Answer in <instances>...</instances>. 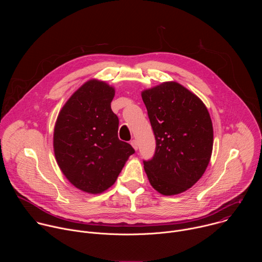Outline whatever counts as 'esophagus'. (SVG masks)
I'll list each match as a JSON object with an SVG mask.
<instances>
[{"mask_svg": "<svg viewBox=\"0 0 262 262\" xmlns=\"http://www.w3.org/2000/svg\"><path fill=\"white\" fill-rule=\"evenodd\" d=\"M130 144H132V146L134 147L135 150H138V142H137V140H132V141H130Z\"/></svg>", "mask_w": 262, "mask_h": 262, "instance_id": "obj_1", "label": "esophagus"}]
</instances>
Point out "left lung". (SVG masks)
I'll list each match as a JSON object with an SVG mask.
<instances>
[{"instance_id": "left-lung-1", "label": "left lung", "mask_w": 262, "mask_h": 262, "mask_svg": "<svg viewBox=\"0 0 262 262\" xmlns=\"http://www.w3.org/2000/svg\"><path fill=\"white\" fill-rule=\"evenodd\" d=\"M155 138L151 160L143 161L149 182L163 195L193 186L209 163L213 130L204 103L178 83L167 82L142 92Z\"/></svg>"}]
</instances>
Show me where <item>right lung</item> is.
I'll return each mask as SVG.
<instances>
[{
	"instance_id": "1",
	"label": "right lung",
	"mask_w": 262,
	"mask_h": 262,
	"mask_svg": "<svg viewBox=\"0 0 262 262\" xmlns=\"http://www.w3.org/2000/svg\"><path fill=\"white\" fill-rule=\"evenodd\" d=\"M114 88L96 80L85 83L62 107L54 132V150L65 177L76 188L98 194L116 181L130 144L119 140V119L111 108Z\"/></svg>"
}]
</instances>
